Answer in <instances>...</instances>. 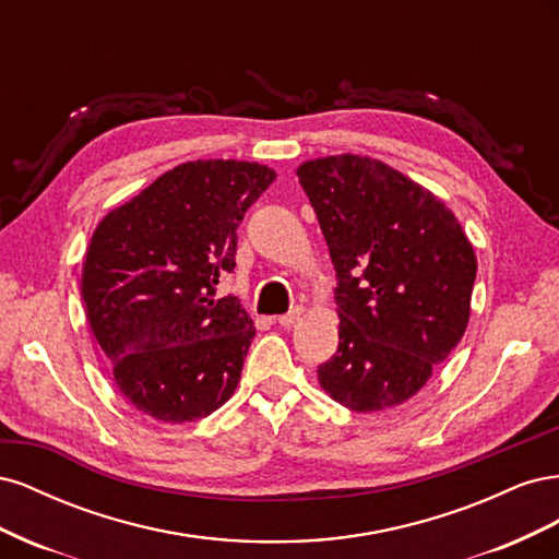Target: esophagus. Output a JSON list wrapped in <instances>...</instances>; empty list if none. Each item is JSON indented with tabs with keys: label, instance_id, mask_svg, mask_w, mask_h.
I'll list each match as a JSON object with an SVG mask.
<instances>
[{
	"label": "esophagus",
	"instance_id": "34e87169",
	"mask_svg": "<svg viewBox=\"0 0 559 559\" xmlns=\"http://www.w3.org/2000/svg\"><path fill=\"white\" fill-rule=\"evenodd\" d=\"M302 314V308H294L292 312H286V314H280L277 317V324L280 326H292V324H296V319Z\"/></svg>",
	"mask_w": 559,
	"mask_h": 559
}]
</instances>
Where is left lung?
Returning a JSON list of instances; mask_svg holds the SVG:
<instances>
[{
	"instance_id": "1",
	"label": "left lung",
	"mask_w": 559,
	"mask_h": 559,
	"mask_svg": "<svg viewBox=\"0 0 559 559\" xmlns=\"http://www.w3.org/2000/svg\"><path fill=\"white\" fill-rule=\"evenodd\" d=\"M298 179L337 280L341 343L319 384L349 411L394 408L462 341L476 253L441 200L380 160L317 158Z\"/></svg>"
}]
</instances>
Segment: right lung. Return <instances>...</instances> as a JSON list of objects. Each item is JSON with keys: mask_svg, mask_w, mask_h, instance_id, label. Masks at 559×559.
I'll return each mask as SVG.
<instances>
[{"mask_svg": "<svg viewBox=\"0 0 559 559\" xmlns=\"http://www.w3.org/2000/svg\"><path fill=\"white\" fill-rule=\"evenodd\" d=\"M275 173L245 160L177 165L93 233L81 294L121 394L148 417L212 415L240 382L253 321L235 296L238 228Z\"/></svg>", "mask_w": 559, "mask_h": 559, "instance_id": "right-lung-1", "label": "right lung"}]
</instances>
